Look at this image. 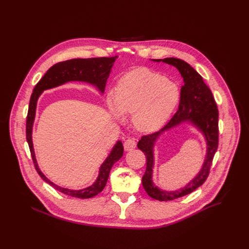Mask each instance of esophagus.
Returning a JSON list of instances; mask_svg holds the SVG:
<instances>
[{
	"label": "esophagus",
	"instance_id": "esophagus-1",
	"mask_svg": "<svg viewBox=\"0 0 249 249\" xmlns=\"http://www.w3.org/2000/svg\"><path fill=\"white\" fill-rule=\"evenodd\" d=\"M137 146V142L134 138H128L125 142H124V149L125 151H131L133 149H135Z\"/></svg>",
	"mask_w": 249,
	"mask_h": 249
}]
</instances>
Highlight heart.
Segmentation results:
<instances>
[{
	"instance_id": "1",
	"label": "heart",
	"mask_w": 249,
	"mask_h": 249,
	"mask_svg": "<svg viewBox=\"0 0 249 249\" xmlns=\"http://www.w3.org/2000/svg\"><path fill=\"white\" fill-rule=\"evenodd\" d=\"M178 95L173 83L150 70L137 69L119 80L115 93L107 95V105L115 118L124 120V114L133 115L139 130L152 132L165 123Z\"/></svg>"
}]
</instances>
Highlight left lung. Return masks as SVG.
Returning <instances> with one entry per match:
<instances>
[{
	"label": "left lung",
	"instance_id": "left-lung-1",
	"mask_svg": "<svg viewBox=\"0 0 249 249\" xmlns=\"http://www.w3.org/2000/svg\"><path fill=\"white\" fill-rule=\"evenodd\" d=\"M154 61H162L163 63L174 66L179 71L184 82L180 89L178 110L162 129L156 133L143 136L138 143V149L143 151L147 159L146 172L142 178L144 189L150 197L156 200L170 201L190 194L206 181L219 145V111L211 89L204 83L203 78L196 72V70L188 63L177 58L157 59ZM185 121L191 122L196 125L206 139L207 154L204 164L196 177L184 189L176 192L161 191L153 184L151 179L153 167L152 148L154 142L164 130Z\"/></svg>",
	"mask_w": 249,
	"mask_h": 249
}]
</instances>
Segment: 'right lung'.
<instances>
[{
    "instance_id": "add662e5",
    "label": "right lung",
    "mask_w": 249,
    "mask_h": 249,
    "mask_svg": "<svg viewBox=\"0 0 249 249\" xmlns=\"http://www.w3.org/2000/svg\"><path fill=\"white\" fill-rule=\"evenodd\" d=\"M115 57H100V58H89V59H72L63 62H59L53 65L46 74L42 77V79L35 86L33 92L30 96V101L28 105V112L26 117V141L28 143V147L30 150L32 161L34 163V167L36 169L37 173L40 175L41 178L53 186L58 191L81 199L91 198L98 193H100L107 182L110 169L112 165L121 159L123 156V145L121 141H118L116 145L113 147L110 155L105 160V161L101 164L99 168V174L95 182L82 190H71L67 188L60 187L53 182H51L47 177L41 172L38 167L36 159H35L33 145H32V126L35 117V111H36V104L39 95L43 90L56 88L65 83L71 81H81L91 84L95 86L98 90L103 93L106 81H107L111 68L115 62Z\"/></svg>"
}]
</instances>
